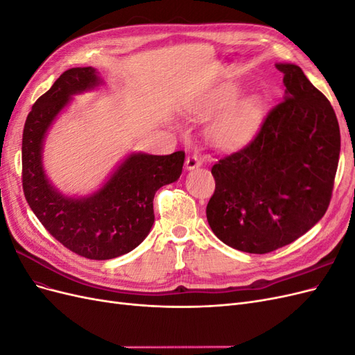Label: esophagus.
<instances>
[{"mask_svg":"<svg viewBox=\"0 0 355 355\" xmlns=\"http://www.w3.org/2000/svg\"><path fill=\"white\" fill-rule=\"evenodd\" d=\"M200 166H201V161H200V158L196 154H191V155L187 157V159H185L187 170H194V168H197Z\"/></svg>","mask_w":355,"mask_h":355,"instance_id":"34e87169","label":"esophagus"}]
</instances>
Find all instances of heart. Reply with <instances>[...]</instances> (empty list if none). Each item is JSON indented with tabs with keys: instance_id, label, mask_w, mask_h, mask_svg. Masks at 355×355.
Returning <instances> with one entry per match:
<instances>
[{
	"instance_id": "heart-1",
	"label": "heart",
	"mask_w": 355,
	"mask_h": 355,
	"mask_svg": "<svg viewBox=\"0 0 355 355\" xmlns=\"http://www.w3.org/2000/svg\"><path fill=\"white\" fill-rule=\"evenodd\" d=\"M231 102V96L225 94L214 102L202 116L207 118ZM263 105L257 96H252L225 111L210 127L209 135L214 145L220 148H237L244 145L254 135L262 120Z\"/></svg>"
}]
</instances>
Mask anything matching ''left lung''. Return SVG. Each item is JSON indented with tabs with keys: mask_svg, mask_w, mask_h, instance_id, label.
I'll return each instance as SVG.
<instances>
[{
	"mask_svg": "<svg viewBox=\"0 0 355 355\" xmlns=\"http://www.w3.org/2000/svg\"><path fill=\"white\" fill-rule=\"evenodd\" d=\"M284 99L256 136L211 167L206 214L232 249L263 254L297 240L324 216L340 153V132L326 96L292 63H280Z\"/></svg>",
	"mask_w": 355,
	"mask_h": 355,
	"instance_id": "1",
	"label": "left lung"
}]
</instances>
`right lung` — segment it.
<instances>
[{
    "label": "right lung",
    "instance_id": "obj_1",
    "mask_svg": "<svg viewBox=\"0 0 355 355\" xmlns=\"http://www.w3.org/2000/svg\"><path fill=\"white\" fill-rule=\"evenodd\" d=\"M99 83L92 67L72 68L38 98L24 127L22 185L29 207L50 235L78 256L106 261L132 252L145 240L155 218V192L179 179L185 153L132 154L93 196L63 197L42 170V141L71 96Z\"/></svg>",
    "mask_w": 355,
    "mask_h": 355
}]
</instances>
